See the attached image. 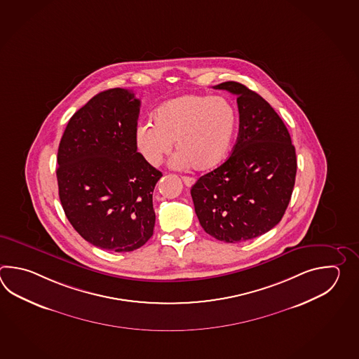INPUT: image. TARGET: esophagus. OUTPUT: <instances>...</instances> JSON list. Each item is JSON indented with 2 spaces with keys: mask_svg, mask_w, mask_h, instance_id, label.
<instances>
[{
  "mask_svg": "<svg viewBox=\"0 0 359 359\" xmlns=\"http://www.w3.org/2000/svg\"><path fill=\"white\" fill-rule=\"evenodd\" d=\"M182 181L187 187H191L194 183H195V178H192V177H182Z\"/></svg>",
  "mask_w": 359,
  "mask_h": 359,
  "instance_id": "obj_1",
  "label": "esophagus"
}]
</instances>
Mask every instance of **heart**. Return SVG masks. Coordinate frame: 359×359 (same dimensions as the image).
<instances>
[{"label": "heart", "mask_w": 359, "mask_h": 359, "mask_svg": "<svg viewBox=\"0 0 359 359\" xmlns=\"http://www.w3.org/2000/svg\"><path fill=\"white\" fill-rule=\"evenodd\" d=\"M153 126L135 130V145L150 165L158 167L170 154L180 153L172 167L209 170L221 164L237 130L236 109L221 96L182 95L163 102L153 113Z\"/></svg>", "instance_id": "obj_1"}]
</instances>
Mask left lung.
I'll return each instance as SVG.
<instances>
[{
  "instance_id": "8db88e82",
  "label": "left lung",
  "mask_w": 359,
  "mask_h": 359,
  "mask_svg": "<svg viewBox=\"0 0 359 359\" xmlns=\"http://www.w3.org/2000/svg\"><path fill=\"white\" fill-rule=\"evenodd\" d=\"M213 88L236 95L238 136L229 159L200 177L191 196L206 233L243 243L281 221L295 184L297 154L283 119L257 92L232 81Z\"/></svg>"
}]
</instances>
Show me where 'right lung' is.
Returning a JSON list of instances; mask_svg holds the SVG:
<instances>
[{"label": "right lung", "mask_w": 359, "mask_h": 359, "mask_svg": "<svg viewBox=\"0 0 359 359\" xmlns=\"http://www.w3.org/2000/svg\"><path fill=\"white\" fill-rule=\"evenodd\" d=\"M138 114L133 92H100L70 118L57 150L67 218L86 241L109 252H133L153 236V192L163 175L137 153Z\"/></svg>", "instance_id": "right-lung-1"}]
</instances>
